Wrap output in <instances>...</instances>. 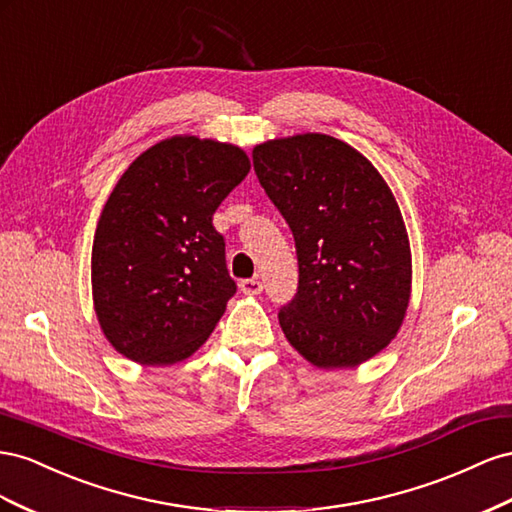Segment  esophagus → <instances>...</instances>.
<instances>
[{"label":"esophagus","instance_id":"34e87169","mask_svg":"<svg viewBox=\"0 0 512 512\" xmlns=\"http://www.w3.org/2000/svg\"><path fill=\"white\" fill-rule=\"evenodd\" d=\"M240 289L246 296H257V294H261V289H264V283H261L259 279H244V281H240Z\"/></svg>","mask_w":512,"mask_h":512}]
</instances>
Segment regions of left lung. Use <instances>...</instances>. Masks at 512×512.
<instances>
[{"instance_id": "8db88e82", "label": "left lung", "mask_w": 512, "mask_h": 512, "mask_svg": "<svg viewBox=\"0 0 512 512\" xmlns=\"http://www.w3.org/2000/svg\"><path fill=\"white\" fill-rule=\"evenodd\" d=\"M266 195L296 240L298 294L279 313L317 369H354L397 337L412 294L399 203L367 156L321 133L253 148Z\"/></svg>"}]
</instances>
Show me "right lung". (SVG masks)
<instances>
[{"label": "right lung", "mask_w": 512, "mask_h": 512, "mask_svg": "<svg viewBox=\"0 0 512 512\" xmlns=\"http://www.w3.org/2000/svg\"><path fill=\"white\" fill-rule=\"evenodd\" d=\"M251 160L238 145L175 135L139 154L111 191L92 246V298L107 341L141 367L193 356L236 283L212 225Z\"/></svg>", "instance_id": "right-lung-1"}]
</instances>
